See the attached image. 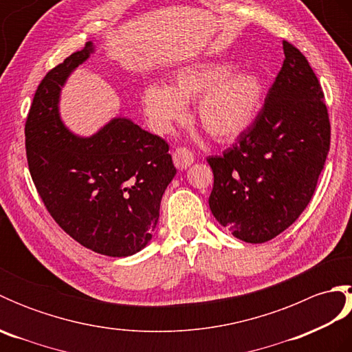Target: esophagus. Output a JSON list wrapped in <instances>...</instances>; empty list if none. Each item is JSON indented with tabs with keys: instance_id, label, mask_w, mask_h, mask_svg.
I'll use <instances>...</instances> for the list:
<instances>
[{
	"instance_id": "1",
	"label": "esophagus",
	"mask_w": 352,
	"mask_h": 352,
	"mask_svg": "<svg viewBox=\"0 0 352 352\" xmlns=\"http://www.w3.org/2000/svg\"><path fill=\"white\" fill-rule=\"evenodd\" d=\"M172 160L178 169H188L193 163V153L188 148H177L174 153H172Z\"/></svg>"
}]
</instances>
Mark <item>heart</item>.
<instances>
[{
    "instance_id": "1",
    "label": "heart",
    "mask_w": 352,
    "mask_h": 352,
    "mask_svg": "<svg viewBox=\"0 0 352 352\" xmlns=\"http://www.w3.org/2000/svg\"><path fill=\"white\" fill-rule=\"evenodd\" d=\"M266 86L260 74L237 71L231 62L199 60L178 66L169 86L149 83L140 92V106L153 131L170 133L188 116L186 102L197 101V121L208 136L228 142L241 138L257 121Z\"/></svg>"
}]
</instances>
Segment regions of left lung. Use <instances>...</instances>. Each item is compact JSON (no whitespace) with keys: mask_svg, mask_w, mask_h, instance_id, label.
Here are the masks:
<instances>
[{"mask_svg":"<svg viewBox=\"0 0 352 352\" xmlns=\"http://www.w3.org/2000/svg\"><path fill=\"white\" fill-rule=\"evenodd\" d=\"M284 62L257 121L213 169L210 210L222 227L248 243L289 228L307 207L330 151L324 92L300 50L284 41Z\"/></svg>","mask_w":352,"mask_h":352,"instance_id":"8db88e82","label":"left lung"}]
</instances>
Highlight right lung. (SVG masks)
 <instances>
[{
    "mask_svg": "<svg viewBox=\"0 0 352 352\" xmlns=\"http://www.w3.org/2000/svg\"><path fill=\"white\" fill-rule=\"evenodd\" d=\"M94 52L87 42L41 81L25 122L28 169L45 207L72 239L102 256L129 257L153 239L177 169L166 142L130 118H111L89 138L65 125L62 89Z\"/></svg>",
    "mask_w": 352,
    "mask_h": 352,
    "instance_id": "add662e5",
    "label": "right lung"
}]
</instances>
